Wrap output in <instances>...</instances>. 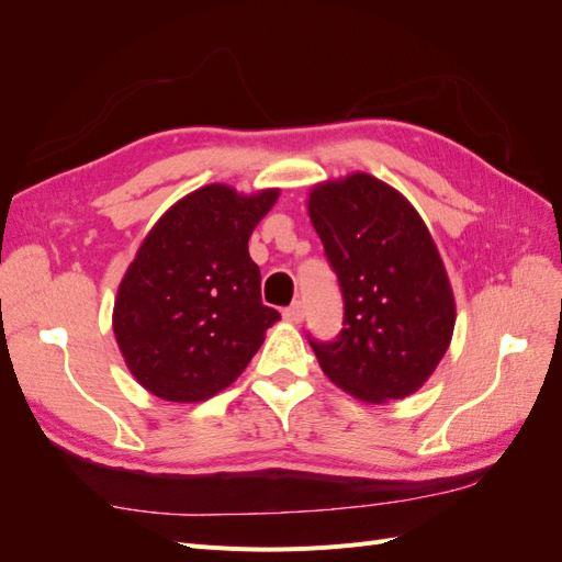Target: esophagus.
I'll list each match as a JSON object with an SVG mask.
<instances>
[{
	"label": "esophagus",
	"instance_id": "esophagus-1",
	"mask_svg": "<svg viewBox=\"0 0 562 562\" xmlns=\"http://www.w3.org/2000/svg\"><path fill=\"white\" fill-rule=\"evenodd\" d=\"M283 318L285 321H291V323H300L302 318H304V302H293L291 307H285L283 310Z\"/></svg>",
	"mask_w": 562,
	"mask_h": 562
}]
</instances>
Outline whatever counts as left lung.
<instances>
[{
	"instance_id": "1",
	"label": "left lung",
	"mask_w": 562,
	"mask_h": 562,
	"mask_svg": "<svg viewBox=\"0 0 562 562\" xmlns=\"http://www.w3.org/2000/svg\"><path fill=\"white\" fill-rule=\"evenodd\" d=\"M307 206L345 300L333 342L310 335L321 370L366 403L415 394L454 328L452 288L427 225L368 173L316 184Z\"/></svg>"
}]
</instances>
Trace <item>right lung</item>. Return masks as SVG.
<instances>
[{"mask_svg": "<svg viewBox=\"0 0 562 562\" xmlns=\"http://www.w3.org/2000/svg\"><path fill=\"white\" fill-rule=\"evenodd\" d=\"M279 190L236 194L206 184L168 209L126 269L114 337L133 378L173 403L215 396L241 375L281 318L260 297L250 260L255 225Z\"/></svg>", "mask_w": 562, "mask_h": 562, "instance_id": "add662e5", "label": "right lung"}]
</instances>
